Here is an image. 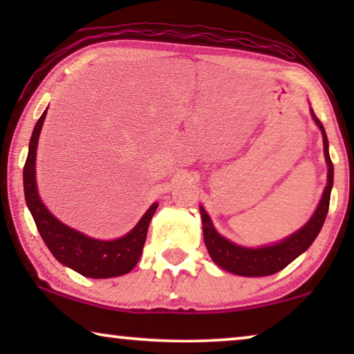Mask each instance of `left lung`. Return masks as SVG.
Wrapping results in <instances>:
<instances>
[{
  "label": "left lung",
  "instance_id": "obj_1",
  "mask_svg": "<svg viewBox=\"0 0 354 354\" xmlns=\"http://www.w3.org/2000/svg\"><path fill=\"white\" fill-rule=\"evenodd\" d=\"M311 118L322 133L324 142V156L327 162V185L324 188L322 198L306 224L301 229H298L293 234L285 236L277 243L258 246V248H250V246L236 245L225 236H222L216 230L211 217L205 211V207L200 206L201 222H203V235H205V243L209 253L211 259L219 266L221 269L232 272L235 275H243V277H264V275H272L303 254L316 236L321 232L324 221L327 217L328 203H330V192L333 187V164L328 156V140L324 130L321 120L316 118L314 111L311 109Z\"/></svg>",
  "mask_w": 354,
  "mask_h": 354
}]
</instances>
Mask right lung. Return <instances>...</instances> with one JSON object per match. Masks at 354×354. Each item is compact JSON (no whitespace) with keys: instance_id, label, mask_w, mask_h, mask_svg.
<instances>
[{"instance_id":"obj_1","label":"right lung","mask_w":354,"mask_h":354,"mask_svg":"<svg viewBox=\"0 0 354 354\" xmlns=\"http://www.w3.org/2000/svg\"><path fill=\"white\" fill-rule=\"evenodd\" d=\"M46 111L33 127L27 161L24 166V195L43 241L61 264L85 277L111 279L130 272L142 256L149 221L156 212L159 203H153L137 225L129 234L115 240L93 239L56 219L43 205L37 188V147Z\"/></svg>"}]
</instances>
